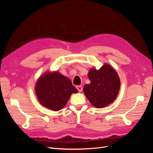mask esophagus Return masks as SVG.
<instances>
[{
  "instance_id": "obj_1",
  "label": "esophagus",
  "mask_w": 153,
  "mask_h": 153,
  "mask_svg": "<svg viewBox=\"0 0 153 153\" xmlns=\"http://www.w3.org/2000/svg\"><path fill=\"white\" fill-rule=\"evenodd\" d=\"M76 89H77V90L78 91V92H82V89H83V88H82V87L81 86V85H77L76 87Z\"/></svg>"
}]
</instances>
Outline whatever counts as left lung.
<instances>
[{
    "instance_id": "1",
    "label": "left lung",
    "mask_w": 153,
    "mask_h": 153,
    "mask_svg": "<svg viewBox=\"0 0 153 153\" xmlns=\"http://www.w3.org/2000/svg\"><path fill=\"white\" fill-rule=\"evenodd\" d=\"M89 84H85L84 92L90 103L101 108L112 103L117 98L121 82L117 72L105 64L98 70L92 68L88 73Z\"/></svg>"
}]
</instances>
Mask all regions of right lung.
I'll use <instances>...</instances> for the list:
<instances>
[{
	"mask_svg": "<svg viewBox=\"0 0 153 153\" xmlns=\"http://www.w3.org/2000/svg\"><path fill=\"white\" fill-rule=\"evenodd\" d=\"M37 98L41 105L53 111L62 109L72 93H77L70 79L57 71L41 76L35 87Z\"/></svg>",
	"mask_w": 153,
	"mask_h": 153,
	"instance_id": "1",
	"label": "right lung"
}]
</instances>
